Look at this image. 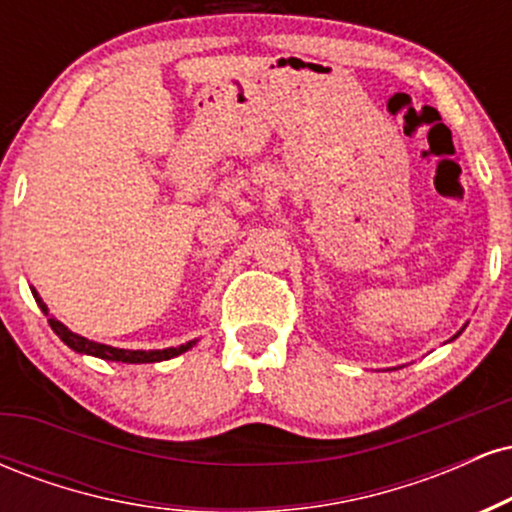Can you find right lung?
<instances>
[{
  "label": "right lung",
  "mask_w": 512,
  "mask_h": 512,
  "mask_svg": "<svg viewBox=\"0 0 512 512\" xmlns=\"http://www.w3.org/2000/svg\"><path fill=\"white\" fill-rule=\"evenodd\" d=\"M33 291L35 296V303L40 305V310H43L45 315H48V305L43 303V298L38 296V293ZM50 327L52 332L57 334V337L62 339L64 344L69 346V349H74L76 354H88V356H96V358H103V361H117V363H158V361H168V358H175L180 354H185L187 349H192L195 342H187V344H180V346H170V349H154V351H129V349H115V346H108V344H98V342H91V339L81 337V334H76L69 330V327H64L60 320H55V317H50Z\"/></svg>",
  "instance_id": "right-lung-1"
}]
</instances>
